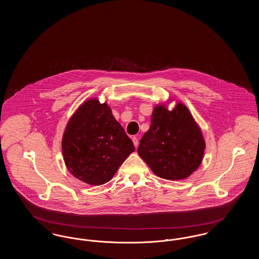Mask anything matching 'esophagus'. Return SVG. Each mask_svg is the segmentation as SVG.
Listing matches in <instances>:
<instances>
[{"mask_svg": "<svg viewBox=\"0 0 259 259\" xmlns=\"http://www.w3.org/2000/svg\"><path fill=\"white\" fill-rule=\"evenodd\" d=\"M132 141H133V143H134V146H135L136 148L139 146V140H138V138L134 136L133 138H132Z\"/></svg>", "mask_w": 259, "mask_h": 259, "instance_id": "esophagus-1", "label": "esophagus"}]
</instances>
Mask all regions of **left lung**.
<instances>
[{
  "label": "left lung",
  "mask_w": 259,
  "mask_h": 259,
  "mask_svg": "<svg viewBox=\"0 0 259 259\" xmlns=\"http://www.w3.org/2000/svg\"><path fill=\"white\" fill-rule=\"evenodd\" d=\"M205 150L202 132L185 105L172 111L154 108L150 127L140 141L138 153L156 176L183 180L200 166Z\"/></svg>",
  "instance_id": "1"
}]
</instances>
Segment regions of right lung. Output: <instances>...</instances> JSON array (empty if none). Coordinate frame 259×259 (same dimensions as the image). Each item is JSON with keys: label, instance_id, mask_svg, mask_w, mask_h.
Segmentation results:
<instances>
[{"label": "right lung", "instance_id": "obj_1", "mask_svg": "<svg viewBox=\"0 0 259 259\" xmlns=\"http://www.w3.org/2000/svg\"><path fill=\"white\" fill-rule=\"evenodd\" d=\"M134 150L133 142L109 106L97 99L88 100L74 112L62 140L68 170L92 185L108 183Z\"/></svg>", "mask_w": 259, "mask_h": 259}]
</instances>
